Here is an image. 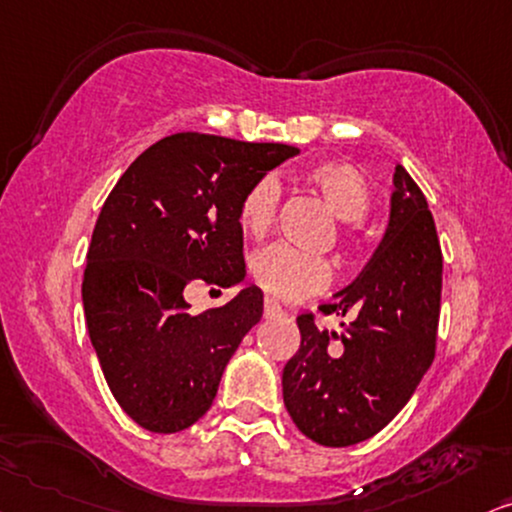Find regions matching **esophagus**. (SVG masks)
<instances>
[{"mask_svg": "<svg viewBox=\"0 0 512 512\" xmlns=\"http://www.w3.org/2000/svg\"><path fill=\"white\" fill-rule=\"evenodd\" d=\"M264 309H267V314L276 316V314H283V309L278 307L276 300H271V297H267V302H264Z\"/></svg>", "mask_w": 512, "mask_h": 512, "instance_id": "1", "label": "esophagus"}]
</instances>
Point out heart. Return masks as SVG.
Masks as SVG:
<instances>
[{
    "label": "heart",
    "instance_id": "heart-1",
    "mask_svg": "<svg viewBox=\"0 0 512 512\" xmlns=\"http://www.w3.org/2000/svg\"><path fill=\"white\" fill-rule=\"evenodd\" d=\"M304 179L321 193L326 205L342 222H359L371 208V189L364 172L357 165L342 160H323L304 170ZM281 189L274 177H260L245 189L238 203V224L243 234L260 241L274 226ZM345 241H354V229L342 231ZM252 276L264 293L281 302H295L300 297L319 293L328 286L333 271L319 255H309L288 245H271L257 252L252 260Z\"/></svg>",
    "mask_w": 512,
    "mask_h": 512
}]
</instances>
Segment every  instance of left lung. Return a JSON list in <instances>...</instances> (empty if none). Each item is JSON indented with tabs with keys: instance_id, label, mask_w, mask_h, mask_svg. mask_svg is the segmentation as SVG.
Listing matches in <instances>:
<instances>
[{
	"instance_id": "1",
	"label": "left lung",
	"mask_w": 512,
	"mask_h": 512,
	"mask_svg": "<svg viewBox=\"0 0 512 512\" xmlns=\"http://www.w3.org/2000/svg\"><path fill=\"white\" fill-rule=\"evenodd\" d=\"M442 248L423 191L394 170L383 243L323 316H349L342 333L297 316L300 349L283 368V401L302 435L323 446H352L378 435L416 392L437 349Z\"/></svg>"
}]
</instances>
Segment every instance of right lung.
Segmentation results:
<instances>
[{"label": "right lung", "mask_w": 512, "mask_h": 512, "mask_svg": "<svg viewBox=\"0 0 512 512\" xmlns=\"http://www.w3.org/2000/svg\"><path fill=\"white\" fill-rule=\"evenodd\" d=\"M295 146L179 132L127 167L96 219L82 278L84 316L115 401L148 432L205 416L243 335L262 319L260 288L191 312L184 290L245 274L238 203Z\"/></svg>", "instance_id": "obj_1"}]
</instances>
